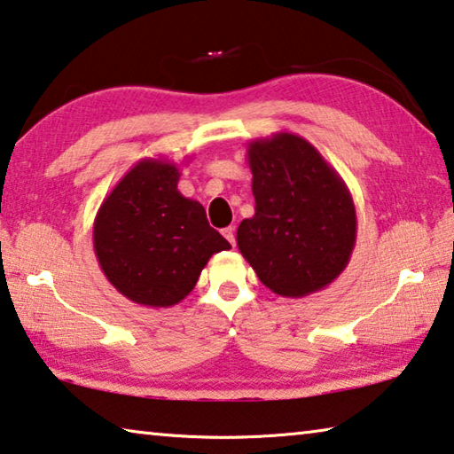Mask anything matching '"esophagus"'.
<instances>
[{
	"instance_id": "1",
	"label": "esophagus",
	"mask_w": 454,
	"mask_h": 454,
	"mask_svg": "<svg viewBox=\"0 0 454 454\" xmlns=\"http://www.w3.org/2000/svg\"><path fill=\"white\" fill-rule=\"evenodd\" d=\"M222 236H224L226 238V240L230 242V244H236V232H234V228L232 226H228V228H224V230H222Z\"/></svg>"
}]
</instances>
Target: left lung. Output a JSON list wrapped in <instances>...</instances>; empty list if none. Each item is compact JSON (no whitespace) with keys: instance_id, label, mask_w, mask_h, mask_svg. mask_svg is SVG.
<instances>
[{"instance_id":"1","label":"left lung","mask_w":454,"mask_h":454,"mask_svg":"<svg viewBox=\"0 0 454 454\" xmlns=\"http://www.w3.org/2000/svg\"><path fill=\"white\" fill-rule=\"evenodd\" d=\"M246 158L256 206L238 226V250L274 294L302 298L326 288L356 244L347 184L298 134L252 140Z\"/></svg>"}]
</instances>
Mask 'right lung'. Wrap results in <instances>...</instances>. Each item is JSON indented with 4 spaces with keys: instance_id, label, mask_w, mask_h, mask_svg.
I'll list each match as a JSON object with an SVG mask.
<instances>
[{
    "instance_id": "obj_1",
    "label": "right lung",
    "mask_w": 454,
    "mask_h": 454,
    "mask_svg": "<svg viewBox=\"0 0 454 454\" xmlns=\"http://www.w3.org/2000/svg\"><path fill=\"white\" fill-rule=\"evenodd\" d=\"M180 168L144 158L104 198L94 220V250L121 296L150 309L184 301L208 260L232 246L206 218L204 206L180 194Z\"/></svg>"
}]
</instances>
